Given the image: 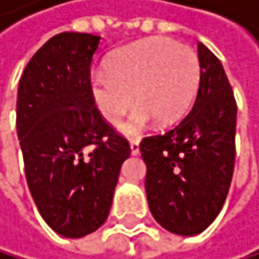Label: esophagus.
Instances as JSON below:
<instances>
[{
  "label": "esophagus",
  "mask_w": 259,
  "mask_h": 259,
  "mask_svg": "<svg viewBox=\"0 0 259 259\" xmlns=\"http://www.w3.org/2000/svg\"><path fill=\"white\" fill-rule=\"evenodd\" d=\"M131 151H132L134 155L140 154V141L137 138H131Z\"/></svg>",
  "instance_id": "34e87169"
}]
</instances>
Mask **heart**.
<instances>
[{"instance_id":"obj_1","label":"heart","mask_w":259,"mask_h":259,"mask_svg":"<svg viewBox=\"0 0 259 259\" xmlns=\"http://www.w3.org/2000/svg\"><path fill=\"white\" fill-rule=\"evenodd\" d=\"M200 62L190 48L155 37L119 48L107 62V71L92 77V98L108 124H119L135 104L125 124L127 134L138 132L154 118L158 124L179 119L197 90Z\"/></svg>"}]
</instances>
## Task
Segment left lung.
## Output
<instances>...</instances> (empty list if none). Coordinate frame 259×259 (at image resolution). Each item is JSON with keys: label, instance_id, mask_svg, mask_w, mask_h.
<instances>
[{"label": "left lung", "instance_id": "8db88e82", "mask_svg": "<svg viewBox=\"0 0 259 259\" xmlns=\"http://www.w3.org/2000/svg\"><path fill=\"white\" fill-rule=\"evenodd\" d=\"M196 101L180 122L140 143L146 194L155 221L167 232H203L222 210L236 157V101L219 59L199 43Z\"/></svg>", "mask_w": 259, "mask_h": 259}]
</instances>
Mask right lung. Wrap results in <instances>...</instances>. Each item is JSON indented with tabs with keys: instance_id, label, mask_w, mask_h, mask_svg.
<instances>
[{
	"instance_id": "1",
	"label": "right lung",
	"mask_w": 259,
	"mask_h": 259,
	"mask_svg": "<svg viewBox=\"0 0 259 259\" xmlns=\"http://www.w3.org/2000/svg\"><path fill=\"white\" fill-rule=\"evenodd\" d=\"M98 35L62 32L26 65L18 83L17 134L29 191L45 222L65 238L90 235L110 211L131 144L92 98Z\"/></svg>"
}]
</instances>
